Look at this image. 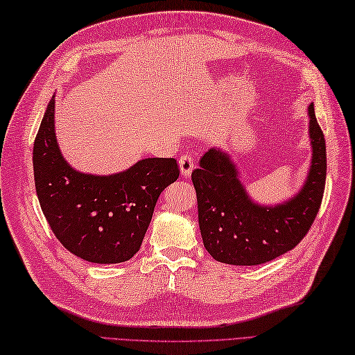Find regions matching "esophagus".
Listing matches in <instances>:
<instances>
[{"instance_id": "1", "label": "esophagus", "mask_w": 355, "mask_h": 355, "mask_svg": "<svg viewBox=\"0 0 355 355\" xmlns=\"http://www.w3.org/2000/svg\"><path fill=\"white\" fill-rule=\"evenodd\" d=\"M178 166H180V173H182V177H189L193 168H195V160L192 155H183L182 158H180L178 162Z\"/></svg>"}]
</instances>
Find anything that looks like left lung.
<instances>
[{
	"mask_svg": "<svg viewBox=\"0 0 355 355\" xmlns=\"http://www.w3.org/2000/svg\"><path fill=\"white\" fill-rule=\"evenodd\" d=\"M311 163L300 189L277 205H259L241 182L227 150L210 148L192 172L202 244L218 262L259 266L296 247L319 212L327 180L325 137L308 105Z\"/></svg>",
	"mask_w": 355,
	"mask_h": 355,
	"instance_id": "left-lung-1",
	"label": "left lung"
}]
</instances>
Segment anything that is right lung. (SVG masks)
Returning a JSON list of instances; mask_svg holds the SVG:
<instances>
[{"instance_id": "add662e5", "label": "right lung", "mask_w": 355, "mask_h": 355, "mask_svg": "<svg viewBox=\"0 0 355 355\" xmlns=\"http://www.w3.org/2000/svg\"><path fill=\"white\" fill-rule=\"evenodd\" d=\"M37 200L67 250L94 263H119L139 252L160 193L180 175L175 158H141L131 168L93 175L65 160L55 132V97L33 146Z\"/></svg>"}]
</instances>
